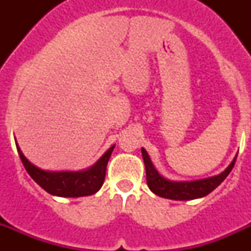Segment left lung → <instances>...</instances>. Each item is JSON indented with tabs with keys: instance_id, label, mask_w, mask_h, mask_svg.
Wrapping results in <instances>:
<instances>
[{
	"instance_id": "1",
	"label": "left lung",
	"mask_w": 251,
	"mask_h": 251,
	"mask_svg": "<svg viewBox=\"0 0 251 251\" xmlns=\"http://www.w3.org/2000/svg\"><path fill=\"white\" fill-rule=\"evenodd\" d=\"M142 156L145 161L146 166V176H147V185L153 194H156L159 197H165L170 200L186 201L194 200V199H200L206 196L210 192H212L217 186L223 182L227 177V175L231 172L232 167L235 165L236 157L232 159L230 166L226 168L224 172H221L217 176L208 177V178L197 179V181H183V182H176V181H170L162 177L157 172V170L153 166L147 151L142 148Z\"/></svg>"
}]
</instances>
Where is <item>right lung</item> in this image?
Wrapping results in <instances>:
<instances>
[{
	"mask_svg": "<svg viewBox=\"0 0 251 251\" xmlns=\"http://www.w3.org/2000/svg\"><path fill=\"white\" fill-rule=\"evenodd\" d=\"M17 152L21 158L22 163L25 166L27 174L35 182L43 187L46 192L50 195L60 197H81L89 196L100 190L103 186L104 178H105V171L108 161L110 158L114 146L109 148L104 153L103 156L98 159L94 166L85 171H77V172H70V171H63V172H52V171L40 170L39 167L34 166L24 156V153L20 150L19 145L16 143Z\"/></svg>",
	"mask_w": 251,
	"mask_h": 251,
	"instance_id": "right-lung-1",
	"label": "right lung"
}]
</instances>
